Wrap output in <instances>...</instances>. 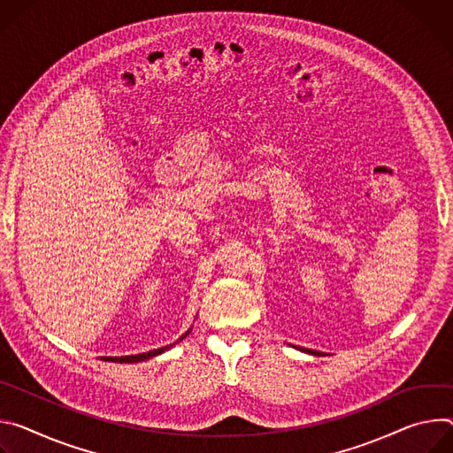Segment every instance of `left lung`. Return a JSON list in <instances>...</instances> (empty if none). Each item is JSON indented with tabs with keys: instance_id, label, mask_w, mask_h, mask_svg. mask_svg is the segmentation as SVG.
<instances>
[{
	"instance_id": "8db88e82",
	"label": "left lung",
	"mask_w": 453,
	"mask_h": 453,
	"mask_svg": "<svg viewBox=\"0 0 453 453\" xmlns=\"http://www.w3.org/2000/svg\"><path fill=\"white\" fill-rule=\"evenodd\" d=\"M300 350H306V353H310V355H320V353H317V350H311V349H300Z\"/></svg>"
}]
</instances>
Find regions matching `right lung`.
Returning a JSON list of instances; mask_svg holds the SVG:
<instances>
[{
	"instance_id": "right-lung-1",
	"label": "right lung",
	"mask_w": 453,
	"mask_h": 453,
	"mask_svg": "<svg viewBox=\"0 0 453 453\" xmlns=\"http://www.w3.org/2000/svg\"><path fill=\"white\" fill-rule=\"evenodd\" d=\"M188 334V331L180 338V340H183L185 336ZM174 343H171V345H165V347H160V349H155V350H149V353H142V355H131V357H103V360H106V362H117V364H136V362H143V360H149V358H153V357H158V355H162L164 350H167V349H171Z\"/></svg>"
}]
</instances>
